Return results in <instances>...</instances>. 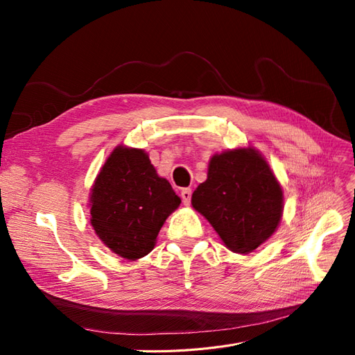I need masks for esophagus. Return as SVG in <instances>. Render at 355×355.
Listing matches in <instances>:
<instances>
[{
    "label": "esophagus",
    "instance_id": "esophagus-1",
    "mask_svg": "<svg viewBox=\"0 0 355 355\" xmlns=\"http://www.w3.org/2000/svg\"><path fill=\"white\" fill-rule=\"evenodd\" d=\"M191 196H192V189L191 188H184L180 191V197H182V202L185 204V206H188V204L191 202Z\"/></svg>",
    "mask_w": 355,
    "mask_h": 355
}]
</instances>
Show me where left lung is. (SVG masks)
<instances>
[{"mask_svg": "<svg viewBox=\"0 0 355 355\" xmlns=\"http://www.w3.org/2000/svg\"><path fill=\"white\" fill-rule=\"evenodd\" d=\"M192 207L206 218L235 253L257 249L275 232L283 214V191L253 148L213 155L207 180L192 194Z\"/></svg>", "mask_w": 355, "mask_h": 355, "instance_id": "1", "label": "left lung"}]
</instances>
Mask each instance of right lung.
Returning a JSON list of instances; mask_svg holds the SVG:
<instances>
[{
  "label": "right lung",
  "instance_id": "right-lung-1",
  "mask_svg": "<svg viewBox=\"0 0 355 355\" xmlns=\"http://www.w3.org/2000/svg\"><path fill=\"white\" fill-rule=\"evenodd\" d=\"M92 225L106 247L136 261L154 249L157 235L180 198L157 175L142 149L118 146L96 178Z\"/></svg>",
  "mask_w": 355,
  "mask_h": 355
}]
</instances>
